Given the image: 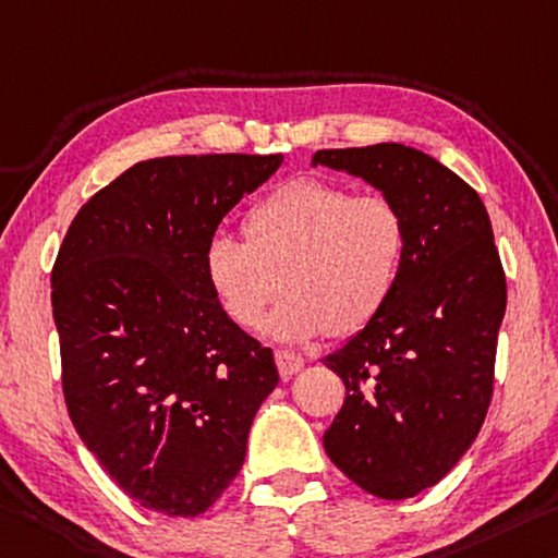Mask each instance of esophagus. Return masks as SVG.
I'll use <instances>...</instances> for the list:
<instances>
[{
    "mask_svg": "<svg viewBox=\"0 0 558 558\" xmlns=\"http://www.w3.org/2000/svg\"><path fill=\"white\" fill-rule=\"evenodd\" d=\"M276 365H278V373L282 379H290L293 375H298L300 369L305 367V360L295 355V352H288V350H278L276 352Z\"/></svg>",
    "mask_w": 558,
    "mask_h": 558,
    "instance_id": "esophagus-1",
    "label": "esophagus"
}]
</instances>
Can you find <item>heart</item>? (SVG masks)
Listing matches in <instances>:
<instances>
[{"mask_svg": "<svg viewBox=\"0 0 558 558\" xmlns=\"http://www.w3.org/2000/svg\"><path fill=\"white\" fill-rule=\"evenodd\" d=\"M243 233L245 241L226 231L208 238L203 276L243 330H258L286 288L265 332L288 344L367 327L392 300L410 253V226L392 198L315 175L265 193Z\"/></svg>", "mask_w": 558, "mask_h": 558, "instance_id": "heart-1", "label": "heart"}]
</instances>
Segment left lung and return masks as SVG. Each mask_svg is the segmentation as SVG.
<instances>
[{
	"label": "left lung",
	"mask_w": 558,
	"mask_h": 558,
	"mask_svg": "<svg viewBox=\"0 0 558 558\" xmlns=\"http://www.w3.org/2000/svg\"><path fill=\"white\" fill-rule=\"evenodd\" d=\"M313 166L365 179L410 226L392 300L323 360L348 390L323 445L373 497H414L472 447L492 402L507 311L492 220L470 183L417 148H325Z\"/></svg>",
	"instance_id": "8db88e82"
}]
</instances>
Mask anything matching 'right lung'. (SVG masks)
Instances as JSON below:
<instances>
[{
	"label": "right lung",
	"instance_id": "right-lung-1",
	"mask_svg": "<svg viewBox=\"0 0 558 558\" xmlns=\"http://www.w3.org/2000/svg\"><path fill=\"white\" fill-rule=\"evenodd\" d=\"M280 154L163 156L88 198L51 270L69 417L141 507L198 517L238 476L272 350L231 323L203 251Z\"/></svg>",
	"mask_w": 558,
	"mask_h": 558
}]
</instances>
